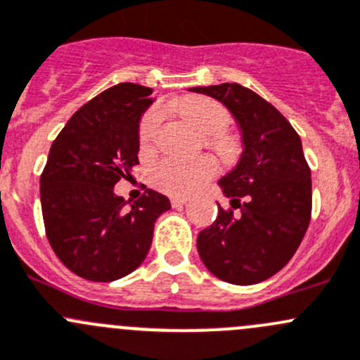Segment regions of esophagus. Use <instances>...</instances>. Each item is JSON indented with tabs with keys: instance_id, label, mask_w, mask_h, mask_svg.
Instances as JSON below:
<instances>
[{
	"instance_id": "1",
	"label": "esophagus",
	"mask_w": 360,
	"mask_h": 360,
	"mask_svg": "<svg viewBox=\"0 0 360 360\" xmlns=\"http://www.w3.org/2000/svg\"><path fill=\"white\" fill-rule=\"evenodd\" d=\"M188 202L186 197H174L172 200H170V204H172V207H181V205H184Z\"/></svg>"
}]
</instances>
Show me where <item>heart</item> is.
<instances>
[{"label":"heart","mask_w":360,"mask_h":360,"mask_svg":"<svg viewBox=\"0 0 360 360\" xmlns=\"http://www.w3.org/2000/svg\"><path fill=\"white\" fill-rule=\"evenodd\" d=\"M177 110L207 139V144L219 158L233 162L240 153V144L236 137L225 134L230 124L229 110L218 102L204 96H188L177 103ZM162 112L151 110L146 114L139 130V139L144 148H148L158 131ZM216 172V165L211 160H195V162H179L165 160L153 170V181L160 190L170 195H190Z\"/></svg>","instance_id":"1"}]
</instances>
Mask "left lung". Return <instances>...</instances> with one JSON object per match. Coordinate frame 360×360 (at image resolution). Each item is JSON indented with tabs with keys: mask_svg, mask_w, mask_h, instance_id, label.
Returning a JSON list of instances; mask_svg holds the SVG:
<instances>
[{
	"mask_svg": "<svg viewBox=\"0 0 360 360\" xmlns=\"http://www.w3.org/2000/svg\"><path fill=\"white\" fill-rule=\"evenodd\" d=\"M190 91L221 102L243 141L237 165L218 181L232 209L218 205L214 223L198 233V255L226 283H260L294 257L311 218V170L301 137L280 110L240 84Z\"/></svg>",
	"mask_w": 360,
	"mask_h": 360,
	"instance_id": "8db88e82",
	"label": "left lung"
}]
</instances>
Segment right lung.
<instances>
[{
    "label": "right lung",
    "mask_w": 360,
    "mask_h": 360,
    "mask_svg": "<svg viewBox=\"0 0 360 360\" xmlns=\"http://www.w3.org/2000/svg\"><path fill=\"white\" fill-rule=\"evenodd\" d=\"M153 89L121 82L80 107L49 151L40 176L45 233L59 260L89 281H114L144 262L170 200L146 190L130 207L114 193L139 163V127Z\"/></svg>",
    "instance_id": "1"
}]
</instances>
